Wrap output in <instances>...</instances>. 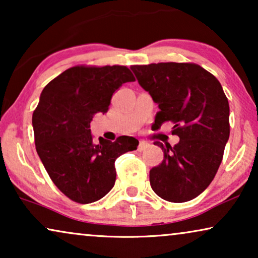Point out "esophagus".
<instances>
[{
  "mask_svg": "<svg viewBox=\"0 0 258 258\" xmlns=\"http://www.w3.org/2000/svg\"><path fill=\"white\" fill-rule=\"evenodd\" d=\"M147 148H149V143L144 142V141H141V142L139 143V148H137V149H139V151H143V150H146Z\"/></svg>",
  "mask_w": 258,
  "mask_h": 258,
  "instance_id": "obj_1",
  "label": "esophagus"
}]
</instances>
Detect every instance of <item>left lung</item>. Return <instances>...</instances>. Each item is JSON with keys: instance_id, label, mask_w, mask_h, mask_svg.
<instances>
[{"instance_id": "1", "label": "left lung", "mask_w": 258, "mask_h": 258, "mask_svg": "<svg viewBox=\"0 0 258 258\" xmlns=\"http://www.w3.org/2000/svg\"><path fill=\"white\" fill-rule=\"evenodd\" d=\"M140 86L158 104L155 124L171 122L179 142L163 150L150 170V185L161 199L182 203L195 199L213 181L230 135L229 102L213 74L195 63L132 66Z\"/></svg>"}]
</instances>
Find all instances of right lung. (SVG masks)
Returning <instances> with one entry per match:
<instances>
[{
	"mask_svg": "<svg viewBox=\"0 0 258 258\" xmlns=\"http://www.w3.org/2000/svg\"><path fill=\"white\" fill-rule=\"evenodd\" d=\"M134 81L125 66H76L42 90L33 114L36 151L54 184L74 202L107 195L116 181V158L137 149L134 137L94 144L90 134L94 115L107 112L112 94Z\"/></svg>",
	"mask_w": 258,
	"mask_h": 258,
	"instance_id": "add662e5",
	"label": "right lung"
}]
</instances>
